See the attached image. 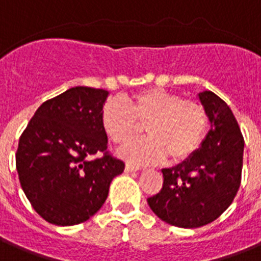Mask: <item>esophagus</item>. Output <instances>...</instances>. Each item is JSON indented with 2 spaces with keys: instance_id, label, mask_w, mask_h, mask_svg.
Returning a JSON list of instances; mask_svg holds the SVG:
<instances>
[{
  "instance_id": "obj_1",
  "label": "esophagus",
  "mask_w": 261,
  "mask_h": 261,
  "mask_svg": "<svg viewBox=\"0 0 261 261\" xmlns=\"http://www.w3.org/2000/svg\"><path fill=\"white\" fill-rule=\"evenodd\" d=\"M124 170H126L127 173H130V171L141 170V167L137 166V165H133V164H126V167H124Z\"/></svg>"
}]
</instances>
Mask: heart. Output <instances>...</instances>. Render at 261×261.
<instances>
[{"instance_id":"1","label":"heart","mask_w":261,"mask_h":261,"mask_svg":"<svg viewBox=\"0 0 261 261\" xmlns=\"http://www.w3.org/2000/svg\"><path fill=\"white\" fill-rule=\"evenodd\" d=\"M100 123L110 141L124 145L145 126L149 137L133 142L122 155L138 164H155L166 156L181 162L197 152L204 142L207 114L200 101L162 88H149L128 100L111 99L100 111Z\"/></svg>"}]
</instances>
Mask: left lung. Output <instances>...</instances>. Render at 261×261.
<instances>
[{
	"label": "left lung",
	"mask_w": 261,
	"mask_h": 261,
	"mask_svg": "<svg viewBox=\"0 0 261 261\" xmlns=\"http://www.w3.org/2000/svg\"><path fill=\"white\" fill-rule=\"evenodd\" d=\"M198 97L211 130L190 158L162 170V189L147 198L162 221L178 228H198L219 219L241 184L244 138L233 112L212 91Z\"/></svg>",
	"instance_id": "obj_1"
}]
</instances>
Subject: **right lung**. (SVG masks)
I'll use <instances>...</instances> for the list:
<instances>
[{
	"label": "right lung",
	"instance_id": "add662e5",
	"mask_svg": "<svg viewBox=\"0 0 261 261\" xmlns=\"http://www.w3.org/2000/svg\"><path fill=\"white\" fill-rule=\"evenodd\" d=\"M107 96L100 88H69L44 101L21 134L16 152L21 188L50 224L87 221L105 204L112 178L123 173V161L107 151L100 123Z\"/></svg>",
	"mask_w": 261,
	"mask_h": 261
}]
</instances>
